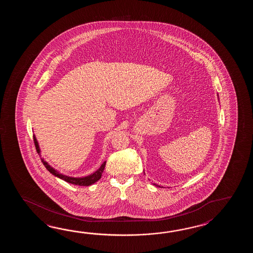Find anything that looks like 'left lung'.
<instances>
[{
	"instance_id": "8db88e82",
	"label": "left lung",
	"mask_w": 253,
	"mask_h": 253,
	"mask_svg": "<svg viewBox=\"0 0 253 253\" xmlns=\"http://www.w3.org/2000/svg\"><path fill=\"white\" fill-rule=\"evenodd\" d=\"M155 185H156V186H159V185H157V184H156V183H155ZM159 187H160V186H159Z\"/></svg>"
}]
</instances>
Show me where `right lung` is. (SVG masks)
Returning <instances> with one entry per match:
<instances>
[{
  "instance_id": "add662e5",
  "label": "right lung",
  "mask_w": 253,
  "mask_h": 253,
  "mask_svg": "<svg viewBox=\"0 0 253 253\" xmlns=\"http://www.w3.org/2000/svg\"><path fill=\"white\" fill-rule=\"evenodd\" d=\"M33 141H34V145H35V147H36V150H37L38 153H40L38 142H37V140H36L35 135H33ZM42 162L44 167L47 168V170H48V172H50V173H52L55 176H57V177L64 180L65 182H68V183H72V184H76V185H80V186H88V185H91L93 183H96L97 181H98V180L101 178L103 171H104V168H105V166H106V162H104L102 164V166L97 170V172H95L94 173L90 174V175L86 176V177L74 178L70 177V176H66L64 174H61V173H59V172H57L52 167H49L48 165V163L44 161L42 158Z\"/></svg>"
}]
</instances>
